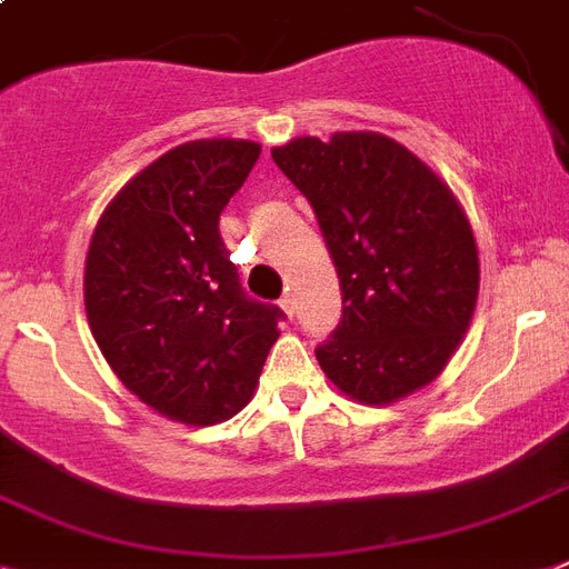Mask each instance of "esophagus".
Instances as JSON below:
<instances>
[{
    "label": "esophagus",
    "mask_w": 569,
    "mask_h": 569,
    "mask_svg": "<svg viewBox=\"0 0 569 569\" xmlns=\"http://www.w3.org/2000/svg\"><path fill=\"white\" fill-rule=\"evenodd\" d=\"M281 311H284L290 319H293V313H296V299H293V293H284V296H281Z\"/></svg>",
    "instance_id": "1"
}]
</instances>
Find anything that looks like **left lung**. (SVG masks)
I'll list each match as a JSON object with an SVG mask.
<instances>
[{
    "label": "left lung",
    "mask_w": 569,
    "mask_h": 569,
    "mask_svg": "<svg viewBox=\"0 0 569 569\" xmlns=\"http://www.w3.org/2000/svg\"><path fill=\"white\" fill-rule=\"evenodd\" d=\"M273 159L317 211L340 276L342 319L317 349L326 378L369 407L433 383L480 293L473 229L448 182L372 130L299 136Z\"/></svg>",
    "instance_id": "obj_1"
}]
</instances>
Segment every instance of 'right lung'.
I'll list each match as a JSON object with an SVG mask.
<instances>
[{"mask_svg":"<svg viewBox=\"0 0 569 569\" xmlns=\"http://www.w3.org/2000/svg\"><path fill=\"white\" fill-rule=\"evenodd\" d=\"M258 153L247 139L177 144L112 197L89 241L83 302L98 349L171 421L241 412L279 340L284 313L243 293L218 229Z\"/></svg>","mask_w":569,"mask_h":569,"instance_id":"1","label":"right lung"}]
</instances>
